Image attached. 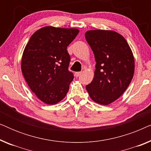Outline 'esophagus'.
<instances>
[{"mask_svg": "<svg viewBox=\"0 0 151 151\" xmlns=\"http://www.w3.org/2000/svg\"><path fill=\"white\" fill-rule=\"evenodd\" d=\"M81 73H82V72H76V77H78V76L81 75Z\"/></svg>", "mask_w": 151, "mask_h": 151, "instance_id": "obj_1", "label": "esophagus"}]
</instances>
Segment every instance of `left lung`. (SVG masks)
Wrapping results in <instances>:
<instances>
[{
    "mask_svg": "<svg viewBox=\"0 0 151 151\" xmlns=\"http://www.w3.org/2000/svg\"><path fill=\"white\" fill-rule=\"evenodd\" d=\"M85 38L96 62L93 80L86 91L94 102L109 104L123 94L133 79V53L125 38L114 31H87Z\"/></svg>",
    "mask_w": 151,
    "mask_h": 151,
    "instance_id": "left-lung-1",
    "label": "left lung"
}]
</instances>
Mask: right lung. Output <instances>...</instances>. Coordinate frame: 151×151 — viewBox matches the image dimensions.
<instances>
[{"mask_svg": "<svg viewBox=\"0 0 151 151\" xmlns=\"http://www.w3.org/2000/svg\"><path fill=\"white\" fill-rule=\"evenodd\" d=\"M78 33V29L45 27L31 36L24 48L22 74L32 92L47 104L63 100L73 80L67 49Z\"/></svg>", "mask_w": 151, "mask_h": 151, "instance_id": "add662e5", "label": "right lung"}]
</instances>
